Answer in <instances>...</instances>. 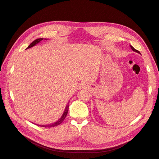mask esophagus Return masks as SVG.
Segmentation results:
<instances>
[{"mask_svg":"<svg viewBox=\"0 0 159 159\" xmlns=\"http://www.w3.org/2000/svg\"><path fill=\"white\" fill-rule=\"evenodd\" d=\"M88 86L87 84L85 82H80L79 85V89H81V88H86Z\"/></svg>","mask_w":159,"mask_h":159,"instance_id":"esophagus-1","label":"esophagus"}]
</instances>
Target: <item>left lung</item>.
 <instances>
[{
  "label": "left lung",
  "mask_w": 159,
  "mask_h": 159,
  "mask_svg": "<svg viewBox=\"0 0 159 159\" xmlns=\"http://www.w3.org/2000/svg\"><path fill=\"white\" fill-rule=\"evenodd\" d=\"M130 47H131V49L133 50V52H137V53H139V54H140V52H139L138 50H137V49H135L134 48H133L132 46H131L130 45Z\"/></svg>",
  "instance_id": "left-lung-1"
}]
</instances>
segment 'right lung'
<instances>
[{
    "label": "right lung",
    "mask_w": 159,
    "mask_h": 159,
    "mask_svg": "<svg viewBox=\"0 0 159 159\" xmlns=\"http://www.w3.org/2000/svg\"><path fill=\"white\" fill-rule=\"evenodd\" d=\"M43 39H43V38H40V39H37L35 40L34 41L32 42V43L28 46V48H27L26 49L30 48H31V47H33V46H35L37 44L39 43L40 42L41 40H43ZM45 40H48V39H45ZM68 109H69V102L68 103V104L66 105V108H65V110H64V113H63L62 116H61V117L59 119H58L57 122H54V123H53V124H48V125H39V124H37V126H41V127H44V128H52V127H54V126H58V125H59L60 124H61V123L63 122V120L65 119L67 114H68Z\"/></svg>",
    "instance_id": "right-lung-1"
}]
</instances>
